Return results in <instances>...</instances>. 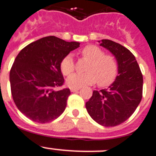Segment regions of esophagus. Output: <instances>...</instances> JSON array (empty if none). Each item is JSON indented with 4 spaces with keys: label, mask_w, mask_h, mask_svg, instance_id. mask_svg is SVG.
<instances>
[{
    "label": "esophagus",
    "mask_w": 156,
    "mask_h": 156,
    "mask_svg": "<svg viewBox=\"0 0 156 156\" xmlns=\"http://www.w3.org/2000/svg\"><path fill=\"white\" fill-rule=\"evenodd\" d=\"M79 90H80L79 88H77V89H76V88H71L70 90H71V92H76V91H78Z\"/></svg>",
    "instance_id": "34e87169"
}]
</instances>
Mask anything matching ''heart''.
<instances>
[{"label": "heart", "mask_w": 156, "mask_h": 156, "mask_svg": "<svg viewBox=\"0 0 156 156\" xmlns=\"http://www.w3.org/2000/svg\"><path fill=\"white\" fill-rule=\"evenodd\" d=\"M84 58L89 60L83 73H73L67 78L66 83L70 88H80L92 85L98 81L100 87L110 85L116 79L118 72V65L115 57L104 54V51L97 45H89L81 51ZM62 74L68 76L75 69L72 55H67L60 63Z\"/></svg>", "instance_id": "heart-1"}]
</instances>
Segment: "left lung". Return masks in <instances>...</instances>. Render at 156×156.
Masks as SVG:
<instances>
[{
  "label": "left lung",
  "mask_w": 156,
  "mask_h": 156,
  "mask_svg": "<svg viewBox=\"0 0 156 156\" xmlns=\"http://www.w3.org/2000/svg\"><path fill=\"white\" fill-rule=\"evenodd\" d=\"M99 42L116 58L118 76L108 89L94 90L86 108L99 125L114 127L125 122L138 108L142 98L143 76L135 55L128 48L109 39Z\"/></svg>",
  "instance_id": "left-lung-1"
}]
</instances>
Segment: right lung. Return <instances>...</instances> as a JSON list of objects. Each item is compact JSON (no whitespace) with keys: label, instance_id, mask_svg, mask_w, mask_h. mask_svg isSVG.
<instances>
[{"label":"right lung","instance_id":"right-lung-1","mask_svg":"<svg viewBox=\"0 0 156 156\" xmlns=\"http://www.w3.org/2000/svg\"><path fill=\"white\" fill-rule=\"evenodd\" d=\"M80 46L55 36L44 37L31 42L18 53L10 71L14 102L31 121L47 123L65 111L70 95L60 69L62 58Z\"/></svg>","mask_w":156,"mask_h":156}]
</instances>
